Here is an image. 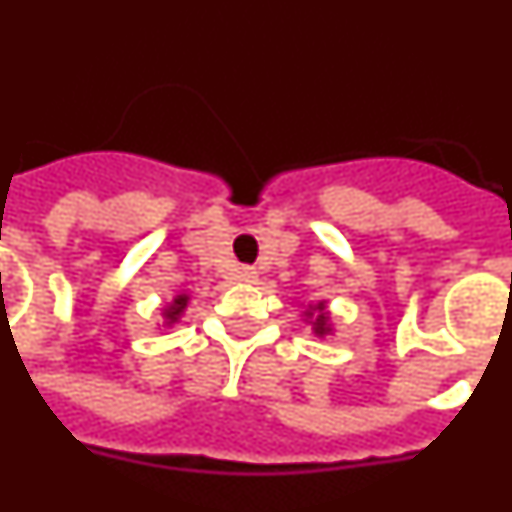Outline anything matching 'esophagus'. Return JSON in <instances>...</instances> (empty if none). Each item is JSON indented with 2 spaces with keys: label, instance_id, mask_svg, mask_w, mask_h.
Masks as SVG:
<instances>
[{
  "label": "esophagus",
  "instance_id": "1",
  "mask_svg": "<svg viewBox=\"0 0 512 512\" xmlns=\"http://www.w3.org/2000/svg\"><path fill=\"white\" fill-rule=\"evenodd\" d=\"M236 278L244 283H255L257 281V270L255 268H239L236 270Z\"/></svg>",
  "mask_w": 512,
  "mask_h": 512
}]
</instances>
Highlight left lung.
I'll list each match as a JSON object with an SVG mask.
<instances>
[{
  "label": "left lung",
  "instance_id": "1",
  "mask_svg": "<svg viewBox=\"0 0 512 512\" xmlns=\"http://www.w3.org/2000/svg\"><path fill=\"white\" fill-rule=\"evenodd\" d=\"M325 322H328V315H325V307L322 304H317V317H315V330L317 333H325Z\"/></svg>",
  "mask_w": 512,
  "mask_h": 512
}]
</instances>
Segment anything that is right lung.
<instances>
[{
    "label": "right lung",
    "instance_id": "1",
    "mask_svg": "<svg viewBox=\"0 0 512 512\" xmlns=\"http://www.w3.org/2000/svg\"><path fill=\"white\" fill-rule=\"evenodd\" d=\"M184 304H187V296H176L174 307H171L169 312H166V317H169V320H176V317H179V312H182V309H184Z\"/></svg>",
    "mask_w": 512,
    "mask_h": 512
}]
</instances>
